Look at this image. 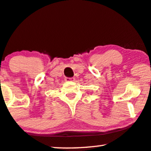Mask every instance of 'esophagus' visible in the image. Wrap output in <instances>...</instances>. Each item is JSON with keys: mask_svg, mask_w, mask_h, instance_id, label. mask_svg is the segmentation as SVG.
Here are the masks:
<instances>
[{"mask_svg": "<svg viewBox=\"0 0 151 151\" xmlns=\"http://www.w3.org/2000/svg\"><path fill=\"white\" fill-rule=\"evenodd\" d=\"M65 81H66V82L74 81H75V78H65Z\"/></svg>", "mask_w": 151, "mask_h": 151, "instance_id": "34e87169", "label": "esophagus"}]
</instances>
